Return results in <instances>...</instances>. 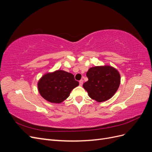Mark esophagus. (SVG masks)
Instances as JSON below:
<instances>
[{
    "mask_svg": "<svg viewBox=\"0 0 152 152\" xmlns=\"http://www.w3.org/2000/svg\"><path fill=\"white\" fill-rule=\"evenodd\" d=\"M79 84H80V86H82V84H83V80H80L79 81Z\"/></svg>",
    "mask_w": 152,
    "mask_h": 152,
    "instance_id": "1",
    "label": "esophagus"
}]
</instances>
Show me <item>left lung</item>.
Instances as JSON below:
<instances>
[{
	"label": "left lung",
	"instance_id": "8db88e82",
	"mask_svg": "<svg viewBox=\"0 0 152 152\" xmlns=\"http://www.w3.org/2000/svg\"><path fill=\"white\" fill-rule=\"evenodd\" d=\"M88 80L83 84L89 96L97 102H105L115 94L121 84V75L112 66L90 68L86 73Z\"/></svg>",
	"mask_w": 152,
	"mask_h": 152
}]
</instances>
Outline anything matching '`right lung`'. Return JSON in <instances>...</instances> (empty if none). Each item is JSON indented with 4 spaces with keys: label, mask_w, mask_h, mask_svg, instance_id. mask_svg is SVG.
<instances>
[{
    "label": "right lung",
    "mask_w": 152,
    "mask_h": 152,
    "mask_svg": "<svg viewBox=\"0 0 152 152\" xmlns=\"http://www.w3.org/2000/svg\"><path fill=\"white\" fill-rule=\"evenodd\" d=\"M79 85L74 75L61 70L44 74L37 86L40 94L48 102L61 103L70 96L71 91Z\"/></svg>",
    "instance_id": "1"
}]
</instances>
